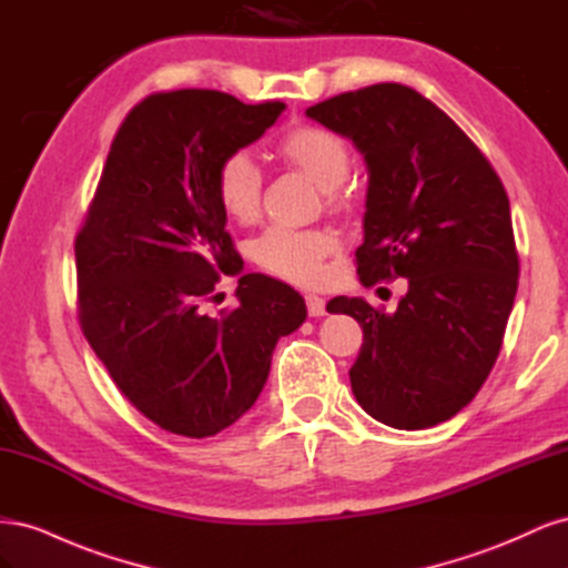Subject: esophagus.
<instances>
[{"label": "esophagus", "mask_w": 568, "mask_h": 568, "mask_svg": "<svg viewBox=\"0 0 568 568\" xmlns=\"http://www.w3.org/2000/svg\"><path fill=\"white\" fill-rule=\"evenodd\" d=\"M305 305H307V315H311V317H322V315H326V303H324V298H320V296H315V294H307V296H305Z\"/></svg>", "instance_id": "esophagus-1"}]
</instances>
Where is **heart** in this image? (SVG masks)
<instances>
[{
  "mask_svg": "<svg viewBox=\"0 0 568 568\" xmlns=\"http://www.w3.org/2000/svg\"><path fill=\"white\" fill-rule=\"evenodd\" d=\"M274 156L284 165L311 178L334 209L348 203L341 182L351 170V149L341 134L320 125H294L272 144ZM215 196L222 213L239 225H251L261 215L263 175L246 151H234L222 159L215 173ZM338 248V239L329 230L270 227L257 236L253 261L274 277L294 284H315L324 274V261Z\"/></svg>",
  "mask_w": 568,
  "mask_h": 568,
  "instance_id": "b5f03b06",
  "label": "heart"
}]
</instances>
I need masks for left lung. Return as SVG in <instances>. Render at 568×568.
<instances>
[{"label": "left lung", "mask_w": 568, "mask_h": 568, "mask_svg": "<svg viewBox=\"0 0 568 568\" xmlns=\"http://www.w3.org/2000/svg\"><path fill=\"white\" fill-rule=\"evenodd\" d=\"M305 115L348 136L367 163L359 282L407 280L395 313L365 298L326 303L363 326L355 398L386 426H436L488 379L517 296L505 186L455 120L405 84L338 94Z\"/></svg>", "instance_id": "left-lung-1"}]
</instances>
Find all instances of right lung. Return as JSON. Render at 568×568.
I'll return each mask as SVG.
<instances>
[{
  "mask_svg": "<svg viewBox=\"0 0 568 568\" xmlns=\"http://www.w3.org/2000/svg\"><path fill=\"white\" fill-rule=\"evenodd\" d=\"M282 101L159 92L120 125L75 236L78 317L120 393L170 434L209 438L261 395L277 341L307 311L265 274L239 277L234 311L205 313L220 272H242L215 196L222 159L261 140Z\"/></svg>",
  "mask_w": 568,
  "mask_h": 568,
  "instance_id": "right-lung-1",
  "label": "right lung"
}]
</instances>
